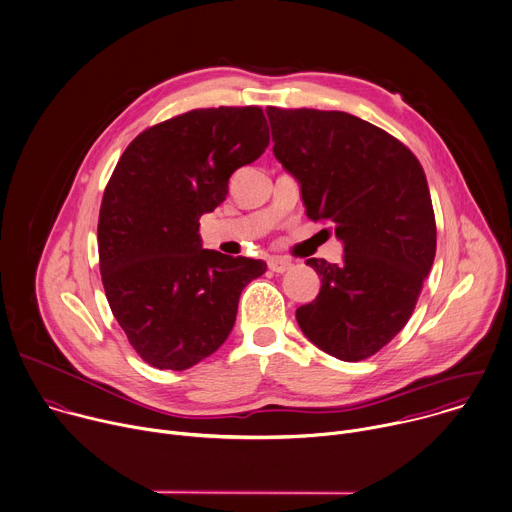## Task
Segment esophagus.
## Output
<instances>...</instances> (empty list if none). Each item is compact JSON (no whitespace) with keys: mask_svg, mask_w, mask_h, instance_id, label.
Returning a JSON list of instances; mask_svg holds the SVG:
<instances>
[{"mask_svg":"<svg viewBox=\"0 0 512 512\" xmlns=\"http://www.w3.org/2000/svg\"><path fill=\"white\" fill-rule=\"evenodd\" d=\"M290 266H292V262H290L288 258H282V256H272V258L268 260V268H270L272 272H278V274L286 272Z\"/></svg>","mask_w":512,"mask_h":512,"instance_id":"obj_1","label":"esophagus"}]
</instances>
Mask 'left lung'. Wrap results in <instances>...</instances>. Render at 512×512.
<instances>
[{"instance_id": "obj_1", "label": "left lung", "mask_w": 512, "mask_h": 512, "mask_svg": "<svg viewBox=\"0 0 512 512\" xmlns=\"http://www.w3.org/2000/svg\"><path fill=\"white\" fill-rule=\"evenodd\" d=\"M274 156L300 182L306 216L332 222L340 266L306 260L322 286L296 310L318 348L358 362L408 322L436 252L424 170L388 132L346 112L266 108Z\"/></svg>"}]
</instances>
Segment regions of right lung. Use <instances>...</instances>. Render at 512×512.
Masks as SVG:
<instances>
[{"mask_svg":"<svg viewBox=\"0 0 512 512\" xmlns=\"http://www.w3.org/2000/svg\"><path fill=\"white\" fill-rule=\"evenodd\" d=\"M268 142L260 106L202 108L146 128L116 164L98 220L102 284L150 366L186 370L216 352L244 286L266 272L262 260L204 250L198 220Z\"/></svg>","mask_w":512,"mask_h":512,"instance_id":"right-lung-1","label":"right lung"}]
</instances>
